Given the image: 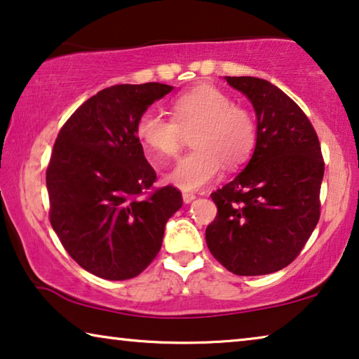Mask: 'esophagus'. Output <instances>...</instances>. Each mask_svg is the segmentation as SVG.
<instances>
[{
    "label": "esophagus",
    "mask_w": 359,
    "mask_h": 359,
    "mask_svg": "<svg viewBox=\"0 0 359 359\" xmlns=\"http://www.w3.org/2000/svg\"><path fill=\"white\" fill-rule=\"evenodd\" d=\"M182 198H184V203H187V205H189V203H191V201H194L196 196H195L194 194H189V191H185V194H184V195H182Z\"/></svg>",
    "instance_id": "obj_1"
}]
</instances>
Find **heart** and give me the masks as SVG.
Here are the masks:
<instances>
[{
    "label": "heart",
    "mask_w": 359,
    "mask_h": 359,
    "mask_svg": "<svg viewBox=\"0 0 359 359\" xmlns=\"http://www.w3.org/2000/svg\"><path fill=\"white\" fill-rule=\"evenodd\" d=\"M191 137L194 151L185 154L168 174L182 190H200L217 177L221 165L240 168L258 143L256 117L247 106L214 85H198L172 101V117L147 111L137 122V137L154 159L172 158L180 151L184 132Z\"/></svg>",
    "instance_id": "heart-1"
}]
</instances>
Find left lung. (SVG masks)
<instances>
[{"instance_id": "left-lung-1", "label": "left lung", "mask_w": 359, "mask_h": 359, "mask_svg": "<svg viewBox=\"0 0 359 359\" xmlns=\"http://www.w3.org/2000/svg\"><path fill=\"white\" fill-rule=\"evenodd\" d=\"M250 98L258 143L250 163L222 189L206 227L211 255L237 276H264L288 266L311 237L320 216L324 159L308 116L263 79L226 77Z\"/></svg>"}]
</instances>
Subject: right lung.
<instances>
[{
    "mask_svg": "<svg viewBox=\"0 0 359 359\" xmlns=\"http://www.w3.org/2000/svg\"><path fill=\"white\" fill-rule=\"evenodd\" d=\"M170 85H114L88 98L61 127L46 169L50 222L85 271L137 277L156 258L165 222L180 210L172 185L153 187L137 122Z\"/></svg>",
    "mask_w": 359,
    "mask_h": 359,
    "instance_id": "1",
    "label": "right lung"
}]
</instances>
